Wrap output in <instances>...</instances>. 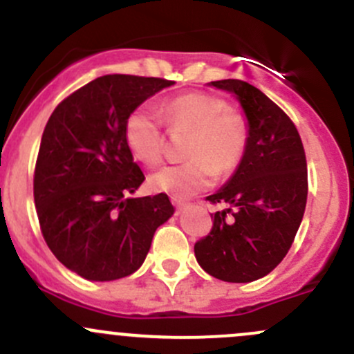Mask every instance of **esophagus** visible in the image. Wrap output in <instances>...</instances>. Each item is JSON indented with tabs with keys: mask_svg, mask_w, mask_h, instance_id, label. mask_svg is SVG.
<instances>
[{
	"mask_svg": "<svg viewBox=\"0 0 354 354\" xmlns=\"http://www.w3.org/2000/svg\"><path fill=\"white\" fill-rule=\"evenodd\" d=\"M172 204L177 207V211H182L185 207V203L180 201V199H177V198H172Z\"/></svg>",
	"mask_w": 354,
	"mask_h": 354,
	"instance_id": "34e87169",
	"label": "esophagus"
}]
</instances>
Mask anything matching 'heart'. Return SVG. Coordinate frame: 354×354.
<instances>
[{
  "label": "heart",
  "mask_w": 354,
  "mask_h": 354,
  "mask_svg": "<svg viewBox=\"0 0 354 354\" xmlns=\"http://www.w3.org/2000/svg\"><path fill=\"white\" fill-rule=\"evenodd\" d=\"M172 133H189L184 148L187 162L156 169L148 185L156 192L189 198L209 187L214 176L232 174L242 162L249 140V126L240 112L230 111L227 102L209 93H185L160 109ZM124 140L131 155L153 165L163 155V131L158 114L140 105L127 115Z\"/></svg>",
  "instance_id": "obj_1"
}]
</instances>
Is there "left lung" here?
<instances>
[{"instance_id":"obj_1","label":"left lung","mask_w":354,"mask_h":354,"mask_svg":"<svg viewBox=\"0 0 354 354\" xmlns=\"http://www.w3.org/2000/svg\"><path fill=\"white\" fill-rule=\"evenodd\" d=\"M209 86L239 100L249 140L233 176L207 196V201L228 207L211 214L213 228L196 242L194 254L207 274L250 283L269 274L293 243L307 204V160L295 124L261 90L242 80Z\"/></svg>"}]
</instances>
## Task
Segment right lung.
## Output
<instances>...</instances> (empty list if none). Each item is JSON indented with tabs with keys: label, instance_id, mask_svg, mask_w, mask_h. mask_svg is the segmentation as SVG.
<instances>
[{
	"label": "right lung",
	"instance_id": "add662e5",
	"mask_svg": "<svg viewBox=\"0 0 354 354\" xmlns=\"http://www.w3.org/2000/svg\"><path fill=\"white\" fill-rule=\"evenodd\" d=\"M170 85L100 76L64 98L46 124L34 176L39 223L50 252L82 278L133 274L156 228L174 214L167 194L129 198L145 176L124 140L127 115Z\"/></svg>",
	"mask_w": 354,
	"mask_h": 354
}]
</instances>
